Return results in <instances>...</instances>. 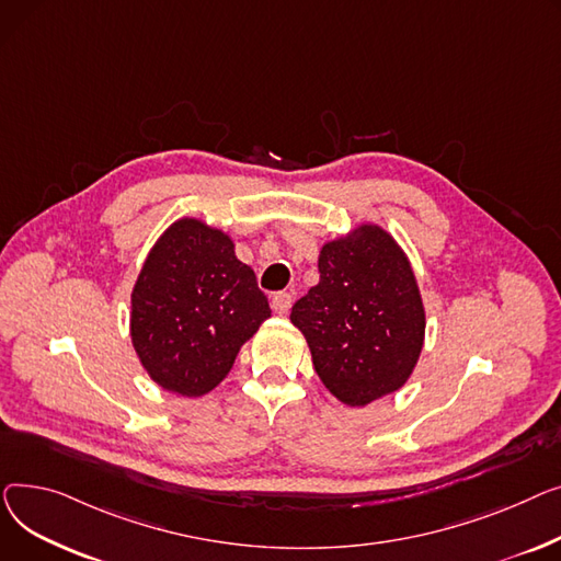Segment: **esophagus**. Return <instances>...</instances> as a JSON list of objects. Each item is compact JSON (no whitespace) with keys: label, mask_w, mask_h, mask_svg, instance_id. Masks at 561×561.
Returning <instances> with one entry per match:
<instances>
[{"label":"esophagus","mask_w":561,"mask_h":561,"mask_svg":"<svg viewBox=\"0 0 561 561\" xmlns=\"http://www.w3.org/2000/svg\"><path fill=\"white\" fill-rule=\"evenodd\" d=\"M272 308L276 314H287V310L291 308V294L289 291H276L272 299Z\"/></svg>","instance_id":"1"}]
</instances>
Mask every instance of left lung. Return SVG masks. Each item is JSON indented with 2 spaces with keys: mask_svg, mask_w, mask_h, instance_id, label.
<instances>
[{
  "mask_svg": "<svg viewBox=\"0 0 561 561\" xmlns=\"http://www.w3.org/2000/svg\"><path fill=\"white\" fill-rule=\"evenodd\" d=\"M321 382L346 405H367L410 378L425 333L405 253L378 226L323 244L319 283L291 306Z\"/></svg>",
  "mask_w": 561,
  "mask_h": 561,
  "instance_id": "8db88e82",
  "label": "left lung"
}]
</instances>
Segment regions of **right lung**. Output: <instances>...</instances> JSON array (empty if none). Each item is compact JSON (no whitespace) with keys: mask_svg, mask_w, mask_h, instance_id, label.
Masks as SVG:
<instances>
[{"mask_svg":"<svg viewBox=\"0 0 561 561\" xmlns=\"http://www.w3.org/2000/svg\"><path fill=\"white\" fill-rule=\"evenodd\" d=\"M272 317L233 242L196 219L176 221L149 253L130 296V340L149 376L181 397H204L240 346Z\"/></svg>","mask_w":561,"mask_h":561,"instance_id":"right-lung-1","label":"right lung"}]
</instances>
